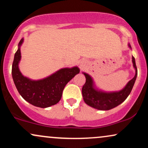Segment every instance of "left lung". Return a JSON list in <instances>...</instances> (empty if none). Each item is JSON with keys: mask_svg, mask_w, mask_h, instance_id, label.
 <instances>
[{"mask_svg": "<svg viewBox=\"0 0 148 148\" xmlns=\"http://www.w3.org/2000/svg\"><path fill=\"white\" fill-rule=\"evenodd\" d=\"M129 47L132 48L130 44ZM132 62L136 70L135 76L127 83L122 90L118 92H105L98 90L95 88L94 82L91 76L86 73H84L86 81L82 88V95L86 103L98 110L108 111L123 103L130 94L137 77V67L134 56H132Z\"/></svg>", "mask_w": 148, "mask_h": 148, "instance_id": "8db88e82", "label": "left lung"}]
</instances>
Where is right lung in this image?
<instances>
[{
    "mask_svg": "<svg viewBox=\"0 0 148 148\" xmlns=\"http://www.w3.org/2000/svg\"><path fill=\"white\" fill-rule=\"evenodd\" d=\"M23 42L22 38L14 54L12 68V75L16 89L25 101L35 106L47 108L56 104L62 97L64 86L79 74V69L77 67L60 69L48 77L37 81L25 77L18 69L21 57L20 47Z\"/></svg>",
    "mask_w": 148,
    "mask_h": 148,
    "instance_id": "1",
    "label": "right lung"
}]
</instances>
